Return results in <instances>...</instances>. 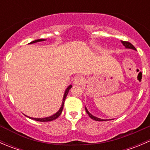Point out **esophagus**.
<instances>
[{
	"mask_svg": "<svg viewBox=\"0 0 150 150\" xmlns=\"http://www.w3.org/2000/svg\"><path fill=\"white\" fill-rule=\"evenodd\" d=\"M84 83V78L82 76H76L74 78V84L75 85H81Z\"/></svg>",
	"mask_w": 150,
	"mask_h": 150,
	"instance_id": "obj_1",
	"label": "esophagus"
}]
</instances>
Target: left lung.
Returning a JSON list of instances; mask_svg holds the SVG:
<instances>
[{
    "mask_svg": "<svg viewBox=\"0 0 150 150\" xmlns=\"http://www.w3.org/2000/svg\"><path fill=\"white\" fill-rule=\"evenodd\" d=\"M122 44H123V46H125V48H132V49H134V50H137V49H136L135 47L133 46V45L131 44V43H129V42H128V41H122ZM86 112H87V114L88 115L89 117H90L91 119H93V120H96V121H104V120H104V119H100V118H98V117H94V116L92 115L91 114V113H89V112L88 111V110L86 108Z\"/></svg>",
    "mask_w": 150,
    "mask_h": 150,
    "instance_id": "1",
    "label": "left lung"
}]
</instances>
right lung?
Listing matches in <instances>:
<instances>
[{"instance_id": "obj_1", "label": "right lung", "mask_w": 150, "mask_h": 150, "mask_svg": "<svg viewBox=\"0 0 150 150\" xmlns=\"http://www.w3.org/2000/svg\"><path fill=\"white\" fill-rule=\"evenodd\" d=\"M43 40H45L44 39H38V40H34V41H32L31 43H30V44L31 43H37V42H40V41H43ZM72 88V86H69L67 87V88L66 89L65 92H64V98H63V101H62V107L61 108L59 109V110L58 112H57L56 114H54V115L52 116H50V117H45V118H33V117H30V118L31 119H33V120H36V121H40V122H48V121H51V120H55V119H57V117H59L60 115L62 114V110H63V107H64V100H65L67 96V93L68 92H69V89Z\"/></svg>"}]
</instances>
